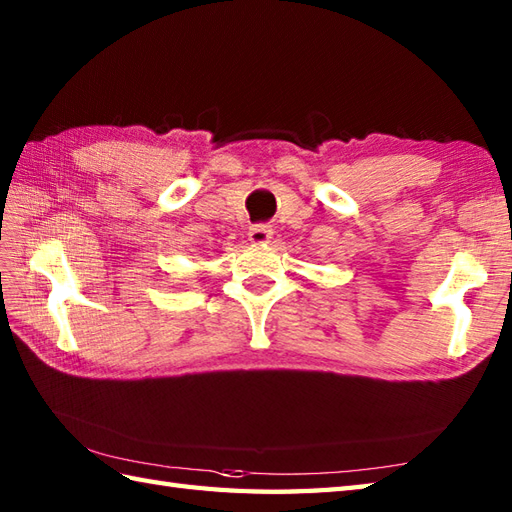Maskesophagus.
Segmentation results:
<instances>
[{"label": "esophagus", "instance_id": "esophagus-1", "mask_svg": "<svg viewBox=\"0 0 512 512\" xmlns=\"http://www.w3.org/2000/svg\"><path fill=\"white\" fill-rule=\"evenodd\" d=\"M270 235H273V228H270L268 224H255V226H250V231H248V239L253 244L268 242Z\"/></svg>", "mask_w": 512, "mask_h": 512}]
</instances>
